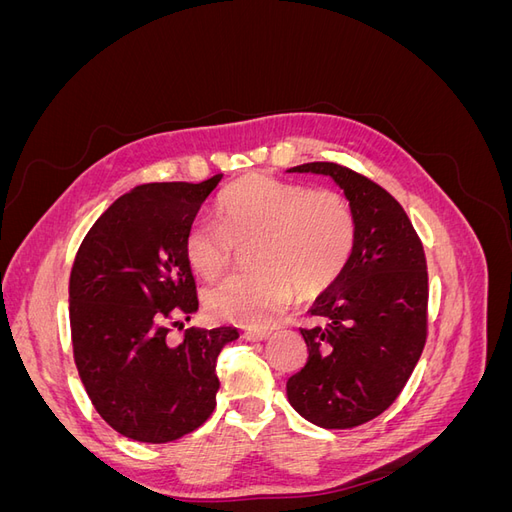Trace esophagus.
<instances>
[{
	"label": "esophagus",
	"mask_w": 512,
	"mask_h": 512,
	"mask_svg": "<svg viewBox=\"0 0 512 512\" xmlns=\"http://www.w3.org/2000/svg\"><path fill=\"white\" fill-rule=\"evenodd\" d=\"M269 331H254V329H247L243 333V337L247 339V342H265V339H269Z\"/></svg>",
	"instance_id": "obj_1"
}]
</instances>
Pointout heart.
Here are the masks:
<instances>
[{
  "label": "heart",
  "instance_id": "heart-1",
  "mask_svg": "<svg viewBox=\"0 0 512 512\" xmlns=\"http://www.w3.org/2000/svg\"><path fill=\"white\" fill-rule=\"evenodd\" d=\"M218 220H196L185 237L194 271L218 280L254 247L256 271L235 275L207 294L209 312L243 327H269L301 297L327 290L344 273L356 243L348 200L329 188L247 175L220 198Z\"/></svg>",
  "mask_w": 512,
  "mask_h": 512
}]
</instances>
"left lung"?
I'll list each match as a JSON object with an SVG mask.
<instances>
[{
    "mask_svg": "<svg viewBox=\"0 0 512 512\" xmlns=\"http://www.w3.org/2000/svg\"><path fill=\"white\" fill-rule=\"evenodd\" d=\"M288 173L329 175L356 220L344 273L318 294L301 329L307 363L286 393L290 406L324 429H352L399 397L427 339V262L404 207L378 183L333 162Z\"/></svg>",
    "mask_w": 512,
    "mask_h": 512,
    "instance_id": "obj_1",
    "label": "left lung"
}]
</instances>
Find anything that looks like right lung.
<instances>
[{
  "label": "right lung",
  "instance_id": "obj_1",
  "mask_svg": "<svg viewBox=\"0 0 512 512\" xmlns=\"http://www.w3.org/2000/svg\"><path fill=\"white\" fill-rule=\"evenodd\" d=\"M222 175L145 183L89 228L70 273L74 363L91 404L121 436L164 444L203 425L220 389L215 363L237 329H185L198 309L185 237Z\"/></svg>",
  "mask_w": 512,
  "mask_h": 512
}]
</instances>
